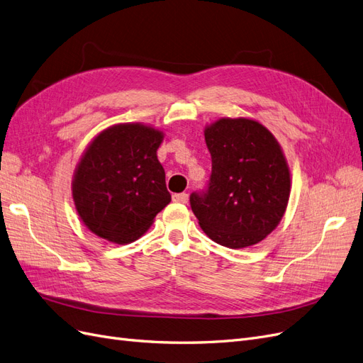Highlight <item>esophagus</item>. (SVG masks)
<instances>
[{
  "mask_svg": "<svg viewBox=\"0 0 363 363\" xmlns=\"http://www.w3.org/2000/svg\"><path fill=\"white\" fill-rule=\"evenodd\" d=\"M172 199H173V202L186 203V202H189V194H186V193H178V194H173Z\"/></svg>",
  "mask_w": 363,
  "mask_h": 363,
  "instance_id": "esophagus-1",
  "label": "esophagus"
}]
</instances>
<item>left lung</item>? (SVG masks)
I'll return each instance as SVG.
<instances>
[{"label":"left lung","instance_id":"obj_1","mask_svg":"<svg viewBox=\"0 0 363 363\" xmlns=\"http://www.w3.org/2000/svg\"><path fill=\"white\" fill-rule=\"evenodd\" d=\"M213 161L209 186L190 205L202 230L220 245L244 249L277 228L291 193L284 150L267 128L247 118H221L205 126Z\"/></svg>","mask_w":363,"mask_h":363}]
</instances>
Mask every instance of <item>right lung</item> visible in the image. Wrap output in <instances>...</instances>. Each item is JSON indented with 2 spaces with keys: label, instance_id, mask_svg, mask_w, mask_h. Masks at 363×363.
Wrapping results in <instances>:
<instances>
[{
  "label": "right lung",
  "instance_id": "add662e5",
  "mask_svg": "<svg viewBox=\"0 0 363 363\" xmlns=\"http://www.w3.org/2000/svg\"><path fill=\"white\" fill-rule=\"evenodd\" d=\"M164 133L145 123H118L99 133L81 157L72 197L81 221L116 244L135 241L172 196L157 150Z\"/></svg>",
  "mask_w": 363,
  "mask_h": 363
}]
</instances>
